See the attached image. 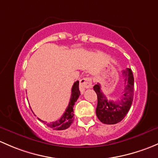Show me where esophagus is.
<instances>
[{
  "mask_svg": "<svg viewBox=\"0 0 158 158\" xmlns=\"http://www.w3.org/2000/svg\"><path fill=\"white\" fill-rule=\"evenodd\" d=\"M79 87L80 90L83 94L85 89L90 88L92 87V79L90 77H84L80 81Z\"/></svg>",
  "mask_w": 158,
  "mask_h": 158,
  "instance_id": "obj_1",
  "label": "esophagus"
}]
</instances>
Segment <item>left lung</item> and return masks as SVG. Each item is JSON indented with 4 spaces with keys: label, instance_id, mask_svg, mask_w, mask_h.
Listing matches in <instances>:
<instances>
[{
    "label": "left lung",
    "instance_id": "obj_1",
    "mask_svg": "<svg viewBox=\"0 0 158 158\" xmlns=\"http://www.w3.org/2000/svg\"><path fill=\"white\" fill-rule=\"evenodd\" d=\"M125 88L119 100L114 102L108 100L100 89V84L94 85V90L97 95V106L96 114L104 124L113 125L121 122L128 113L134 97V77L130 68L123 71Z\"/></svg>",
    "mask_w": 158,
    "mask_h": 158
}]
</instances>
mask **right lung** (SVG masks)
<instances>
[{
	"mask_svg": "<svg viewBox=\"0 0 158 158\" xmlns=\"http://www.w3.org/2000/svg\"><path fill=\"white\" fill-rule=\"evenodd\" d=\"M80 95H81V92L79 90V81H77L74 83L72 89H71V99H70L69 104H68L64 114L60 118V119L52 122V123H48L47 126L54 130H64L70 127L71 123H73V120H74V118H73L74 117L73 107H74V103L77 101ZM39 120L42 121L43 123H45V122L40 119V118H39Z\"/></svg>",
	"mask_w": 158,
	"mask_h": 158,
	"instance_id": "obj_1",
	"label": "right lung"
}]
</instances>
